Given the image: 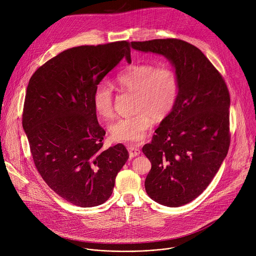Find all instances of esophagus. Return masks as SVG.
<instances>
[{
    "mask_svg": "<svg viewBox=\"0 0 256 256\" xmlns=\"http://www.w3.org/2000/svg\"><path fill=\"white\" fill-rule=\"evenodd\" d=\"M128 153H130V158H134V157L140 155V149H138V147H136L134 144H130V146H128Z\"/></svg>",
    "mask_w": 256,
    "mask_h": 256,
    "instance_id": "esophagus-1",
    "label": "esophagus"
}]
</instances>
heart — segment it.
Returning a JSON list of instances; mask_svg holds the SVG:
<instances>
[{"label":"heart","mask_w":256,"mask_h":256,"mask_svg":"<svg viewBox=\"0 0 256 256\" xmlns=\"http://www.w3.org/2000/svg\"><path fill=\"white\" fill-rule=\"evenodd\" d=\"M122 91L134 93L136 114L120 118L109 126L110 136L116 142H138L144 138L154 118L162 120L174 108L179 94V77L169 64H132L124 66L116 77ZM95 112L104 120L114 116V94L105 82L99 83L92 97Z\"/></svg>","instance_id":"obj_1"}]
</instances>
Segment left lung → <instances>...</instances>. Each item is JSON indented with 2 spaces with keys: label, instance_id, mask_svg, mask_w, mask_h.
<instances>
[{
  "label": "left lung",
  "instance_id": "obj_1",
  "mask_svg": "<svg viewBox=\"0 0 256 256\" xmlns=\"http://www.w3.org/2000/svg\"><path fill=\"white\" fill-rule=\"evenodd\" d=\"M132 48L167 58L179 77L172 112L142 147L151 164L144 180L160 204L180 206L210 184L230 146V94L218 70L196 46L176 38L132 42Z\"/></svg>",
  "mask_w": 256,
  "mask_h": 256
}]
</instances>
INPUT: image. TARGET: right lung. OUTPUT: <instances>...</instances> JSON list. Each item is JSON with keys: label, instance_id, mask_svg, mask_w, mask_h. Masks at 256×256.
I'll return each instance as SVG.
<instances>
[{"label": "right lung", "instance_id": "1", "mask_svg": "<svg viewBox=\"0 0 256 256\" xmlns=\"http://www.w3.org/2000/svg\"><path fill=\"white\" fill-rule=\"evenodd\" d=\"M130 60V42L81 46L62 52L29 80L22 124L36 169L46 184L75 206L91 208L112 194L128 159L122 144L103 150L95 87L118 62Z\"/></svg>", "mask_w": 256, "mask_h": 256}]
</instances>
